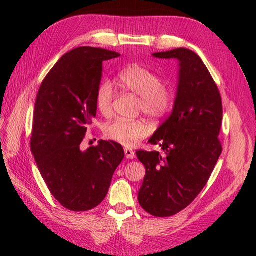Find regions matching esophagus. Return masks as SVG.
Instances as JSON below:
<instances>
[{"mask_svg":"<svg viewBox=\"0 0 256 256\" xmlns=\"http://www.w3.org/2000/svg\"><path fill=\"white\" fill-rule=\"evenodd\" d=\"M124 152L125 156H126L128 159H134V158H136V152H134L132 148H124Z\"/></svg>","mask_w":256,"mask_h":256,"instance_id":"1","label":"esophagus"}]
</instances>
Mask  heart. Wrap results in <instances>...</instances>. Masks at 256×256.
Returning <instances> with one entry per match:
<instances>
[{
	"label": "heart",
	"mask_w": 256,
	"mask_h": 256,
	"mask_svg": "<svg viewBox=\"0 0 256 256\" xmlns=\"http://www.w3.org/2000/svg\"><path fill=\"white\" fill-rule=\"evenodd\" d=\"M118 80L124 90L138 95V110L150 118L160 120L170 113L174 106V92L151 69L140 64H132L120 72ZM113 100L112 84L108 80L102 82L95 92V105L105 118L112 115ZM103 133L110 141L133 146L150 133V126L141 118H118L106 124Z\"/></svg>",
	"instance_id": "1"
}]
</instances>
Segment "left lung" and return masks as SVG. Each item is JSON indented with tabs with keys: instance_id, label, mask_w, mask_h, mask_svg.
I'll return each instance as SVG.
<instances>
[{
	"instance_id": "left-lung-1",
	"label": "left lung",
	"mask_w": 256,
	"mask_h": 256,
	"mask_svg": "<svg viewBox=\"0 0 256 256\" xmlns=\"http://www.w3.org/2000/svg\"><path fill=\"white\" fill-rule=\"evenodd\" d=\"M153 57L178 59L179 82L172 113L148 140L164 152L136 151L146 171L138 199L150 215L170 217L194 200L215 168L222 150V104L216 82L194 51L178 48Z\"/></svg>"
}]
</instances>
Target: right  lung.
I'll list each match as a JSON object with an SVG mask.
<instances>
[{"instance_id": "right-lung-1", "label": "right lung", "mask_w": 256, "mask_h": 256, "mask_svg": "<svg viewBox=\"0 0 256 256\" xmlns=\"http://www.w3.org/2000/svg\"><path fill=\"white\" fill-rule=\"evenodd\" d=\"M120 54L80 47L51 68L36 95L31 151L52 196L72 212H87L104 200L124 150L114 141L100 140L80 150L87 128L96 116L95 92L103 62Z\"/></svg>"}]
</instances>
